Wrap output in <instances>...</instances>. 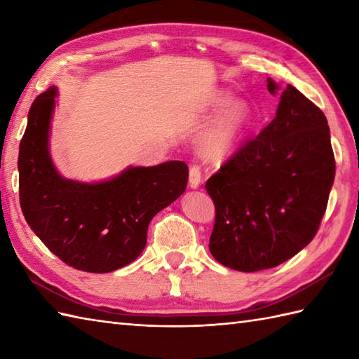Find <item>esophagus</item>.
Here are the masks:
<instances>
[{
	"label": "esophagus",
	"instance_id": "34e87169",
	"mask_svg": "<svg viewBox=\"0 0 359 359\" xmlns=\"http://www.w3.org/2000/svg\"><path fill=\"white\" fill-rule=\"evenodd\" d=\"M201 180H202V168L197 163H193L189 166V185H191V188H197L201 185Z\"/></svg>",
	"mask_w": 359,
	"mask_h": 359
}]
</instances>
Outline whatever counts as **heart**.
<instances>
[{"instance_id":"obj_1","label":"heart","mask_w":359,"mask_h":359,"mask_svg":"<svg viewBox=\"0 0 359 359\" xmlns=\"http://www.w3.org/2000/svg\"><path fill=\"white\" fill-rule=\"evenodd\" d=\"M231 104V97L220 95L212 103V111L222 112ZM251 111L245 103H236L201 139L202 154L210 160H222L241 147L251 126Z\"/></svg>"}]
</instances>
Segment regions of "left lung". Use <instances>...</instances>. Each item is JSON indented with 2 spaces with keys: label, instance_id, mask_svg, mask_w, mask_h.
Segmentation results:
<instances>
[{
  "label": "left lung",
  "instance_id": "1",
  "mask_svg": "<svg viewBox=\"0 0 359 359\" xmlns=\"http://www.w3.org/2000/svg\"><path fill=\"white\" fill-rule=\"evenodd\" d=\"M276 117L207 180L216 217L210 251L239 271L273 269L307 247L318 233L334 179L324 112L292 85Z\"/></svg>",
  "mask_w": 359,
  "mask_h": 359
}]
</instances>
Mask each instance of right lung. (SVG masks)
I'll list each match as a JSON object with an SVG mask.
<instances>
[{
    "label": "right lung",
    "mask_w": 359,
    "mask_h": 359,
    "mask_svg": "<svg viewBox=\"0 0 359 359\" xmlns=\"http://www.w3.org/2000/svg\"><path fill=\"white\" fill-rule=\"evenodd\" d=\"M57 89L30 106L20 143V205L26 222L53 255L75 270L109 273L131 264L147 245L151 219L185 191V162L128 168L100 184L60 175L48 149Z\"/></svg>",
    "instance_id": "right-lung-1"
}]
</instances>
